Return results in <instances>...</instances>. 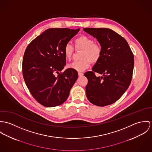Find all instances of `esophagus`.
Masks as SVG:
<instances>
[{"mask_svg":"<svg viewBox=\"0 0 152 152\" xmlns=\"http://www.w3.org/2000/svg\"><path fill=\"white\" fill-rule=\"evenodd\" d=\"M78 75L79 76H82L83 75V73H82V72H78Z\"/></svg>","mask_w":152,"mask_h":152,"instance_id":"34e87169","label":"esophagus"}]
</instances>
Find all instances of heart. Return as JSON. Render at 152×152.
<instances>
[{"label": "heart", "instance_id": "heart-1", "mask_svg": "<svg viewBox=\"0 0 152 152\" xmlns=\"http://www.w3.org/2000/svg\"><path fill=\"white\" fill-rule=\"evenodd\" d=\"M75 49L82 50L81 52V60L73 61L69 64L68 68L78 72H83L92 64L97 63L102 55V48L99 43L94 42L93 38L86 35H81L76 38L75 41ZM74 47L70 44H65L64 48V56L66 59H70L74 52Z\"/></svg>", "mask_w": 152, "mask_h": 152}]
</instances>
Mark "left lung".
Segmentation results:
<instances>
[{"label": "left lung", "mask_w": 152, "mask_h": 152, "mask_svg": "<svg viewBox=\"0 0 152 152\" xmlns=\"http://www.w3.org/2000/svg\"><path fill=\"white\" fill-rule=\"evenodd\" d=\"M86 33L96 38L102 48L100 60L93 71L84 73L88 83L86 87L88 100L104 107L119 100L131 84L134 56L126 39L106 28H84ZM103 76L97 77L95 73Z\"/></svg>", "instance_id": "8db88e82"}]
</instances>
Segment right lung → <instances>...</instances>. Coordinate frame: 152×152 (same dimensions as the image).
<instances>
[{"label":"right lung","mask_w":152,"mask_h":152,"mask_svg":"<svg viewBox=\"0 0 152 152\" xmlns=\"http://www.w3.org/2000/svg\"><path fill=\"white\" fill-rule=\"evenodd\" d=\"M79 30L47 29L34 39L25 51L22 64L23 78L33 97L44 107H56L64 103L78 77L76 70H62L66 65L64 47Z\"/></svg>","instance_id":"add662e5"}]
</instances>
